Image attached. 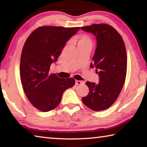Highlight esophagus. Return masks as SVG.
Instances as JSON below:
<instances>
[{
	"instance_id": "obj_1",
	"label": "esophagus",
	"mask_w": 147,
	"mask_h": 147,
	"mask_svg": "<svg viewBox=\"0 0 147 147\" xmlns=\"http://www.w3.org/2000/svg\"><path fill=\"white\" fill-rule=\"evenodd\" d=\"M83 84V82L82 81H80V80H75V84L76 85H81V84Z\"/></svg>"
}]
</instances>
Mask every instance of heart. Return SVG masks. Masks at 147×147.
Segmentation results:
<instances>
[{"mask_svg":"<svg viewBox=\"0 0 147 147\" xmlns=\"http://www.w3.org/2000/svg\"><path fill=\"white\" fill-rule=\"evenodd\" d=\"M76 42L78 43V45H80L91 43V40L88 36H86L85 34H82L77 36Z\"/></svg>","mask_w":147,"mask_h":147,"instance_id":"obj_1","label":"heart"}]
</instances>
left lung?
<instances>
[{"label": "left lung", "mask_w": 147, "mask_h": 147, "mask_svg": "<svg viewBox=\"0 0 147 147\" xmlns=\"http://www.w3.org/2000/svg\"><path fill=\"white\" fill-rule=\"evenodd\" d=\"M81 29L96 37L90 67L96 68L99 76L98 84L86 82L89 91L82 100L92 110H104L115 102L124 86L127 69L126 47L121 35L109 24H93Z\"/></svg>", "instance_id": "obj_1"}]
</instances>
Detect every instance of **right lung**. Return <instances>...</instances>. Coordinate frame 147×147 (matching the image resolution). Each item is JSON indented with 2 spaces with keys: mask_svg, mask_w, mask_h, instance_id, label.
<instances>
[{
  "mask_svg": "<svg viewBox=\"0 0 147 147\" xmlns=\"http://www.w3.org/2000/svg\"><path fill=\"white\" fill-rule=\"evenodd\" d=\"M80 27L41 26L30 35L24 45L20 63L23 90L35 108L47 112L56 108L67 89L75 84L73 78H59L49 74L66 42Z\"/></svg>",
  "mask_w": 147,
  "mask_h": 147,
  "instance_id": "add662e5",
  "label": "right lung"
}]
</instances>
